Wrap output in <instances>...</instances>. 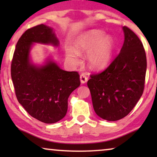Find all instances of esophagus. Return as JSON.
Here are the masks:
<instances>
[{"label": "esophagus", "mask_w": 157, "mask_h": 157, "mask_svg": "<svg viewBox=\"0 0 157 157\" xmlns=\"http://www.w3.org/2000/svg\"><path fill=\"white\" fill-rule=\"evenodd\" d=\"M80 80H81V83H85L87 82L88 77L86 76L85 74H81V76H80Z\"/></svg>", "instance_id": "obj_1"}]
</instances>
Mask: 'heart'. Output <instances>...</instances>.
I'll return each instance as SVG.
<instances>
[{
    "mask_svg": "<svg viewBox=\"0 0 157 157\" xmlns=\"http://www.w3.org/2000/svg\"><path fill=\"white\" fill-rule=\"evenodd\" d=\"M104 35V32L99 30L86 32L75 41V50L66 51V58L77 65L80 63L79 53L89 52L88 60L91 67L101 68L106 66L112 55L113 43L111 36Z\"/></svg>",
    "mask_w": 157,
    "mask_h": 157,
    "instance_id": "1",
    "label": "heart"
}]
</instances>
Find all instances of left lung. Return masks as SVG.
<instances>
[{"label": "left lung", "mask_w": 157, "mask_h": 157, "mask_svg": "<svg viewBox=\"0 0 157 157\" xmlns=\"http://www.w3.org/2000/svg\"><path fill=\"white\" fill-rule=\"evenodd\" d=\"M121 51L102 72L90 75L87 85L94 109L103 119L114 121L131 112L144 92L147 56L142 43L124 26Z\"/></svg>", "instance_id": "1"}]
</instances>
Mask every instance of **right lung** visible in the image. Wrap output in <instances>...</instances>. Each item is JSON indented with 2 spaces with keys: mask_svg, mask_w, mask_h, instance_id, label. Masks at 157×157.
<instances>
[{
  "mask_svg": "<svg viewBox=\"0 0 157 157\" xmlns=\"http://www.w3.org/2000/svg\"><path fill=\"white\" fill-rule=\"evenodd\" d=\"M33 43L58 46L52 29L44 24L25 31L17 42L10 74L18 102L31 117L46 124L63 119L68 109L70 94L81 84L76 71H66L54 62L38 67L31 63L30 49Z\"/></svg>",
  "mask_w": 157,
  "mask_h": 157,
  "instance_id": "add662e5",
  "label": "right lung"
}]
</instances>
